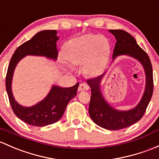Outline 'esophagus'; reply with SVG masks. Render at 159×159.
Returning a JSON list of instances; mask_svg holds the SVG:
<instances>
[{
  "mask_svg": "<svg viewBox=\"0 0 159 159\" xmlns=\"http://www.w3.org/2000/svg\"><path fill=\"white\" fill-rule=\"evenodd\" d=\"M89 89V86H88L87 84H84V83H82L79 85L78 87V91H88Z\"/></svg>",
  "mask_w": 159,
  "mask_h": 159,
  "instance_id": "1",
  "label": "esophagus"
}]
</instances>
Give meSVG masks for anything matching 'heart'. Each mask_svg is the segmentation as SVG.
Here are the masks:
<instances>
[{"instance_id": "obj_1", "label": "heart", "mask_w": 159, "mask_h": 159, "mask_svg": "<svg viewBox=\"0 0 159 159\" xmlns=\"http://www.w3.org/2000/svg\"><path fill=\"white\" fill-rule=\"evenodd\" d=\"M107 38L87 34L68 40L63 46V55L70 66H83L85 74L96 76L103 70L110 56ZM66 69V68H65Z\"/></svg>"}]
</instances>
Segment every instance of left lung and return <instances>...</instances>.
Segmentation results:
<instances>
[{
	"mask_svg": "<svg viewBox=\"0 0 159 159\" xmlns=\"http://www.w3.org/2000/svg\"><path fill=\"white\" fill-rule=\"evenodd\" d=\"M109 32L116 39L112 62L120 56H130L141 63L146 75V86L141 100L135 107L127 110L116 109L105 100L101 92V84L106 72L100 77L87 81L91 88L88 110L91 118L102 128L118 130L134 124L144 115L153 93L152 67L148 55L139 47L129 33L122 30H110Z\"/></svg>",
	"mask_w": 159,
	"mask_h": 159,
	"instance_id": "8db88e82",
	"label": "left lung"
}]
</instances>
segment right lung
Returning <instances> with one entry per match:
<instances>
[{
    "mask_svg": "<svg viewBox=\"0 0 159 159\" xmlns=\"http://www.w3.org/2000/svg\"><path fill=\"white\" fill-rule=\"evenodd\" d=\"M56 30H43L36 33L16 49L13 53L6 77V89L11 106L19 119L34 126H46L61 118L69 101L77 95L79 83L70 88L52 85L46 98L36 104L24 107L15 100L12 92V80L16 66L26 56H43L56 61L58 57Z\"/></svg>",
    "mask_w": 159,
    "mask_h": 159,
    "instance_id": "add662e5",
    "label": "right lung"
}]
</instances>
